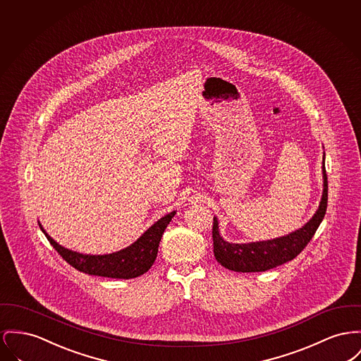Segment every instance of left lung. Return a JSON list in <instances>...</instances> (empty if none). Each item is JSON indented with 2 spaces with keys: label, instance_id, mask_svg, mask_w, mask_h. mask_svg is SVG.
<instances>
[{
  "label": "left lung",
  "instance_id": "left-lung-1",
  "mask_svg": "<svg viewBox=\"0 0 361 361\" xmlns=\"http://www.w3.org/2000/svg\"><path fill=\"white\" fill-rule=\"evenodd\" d=\"M327 174L323 155V195L318 212L301 229L293 233L250 244H231L225 241L218 232V221L212 222L214 256L226 269L237 273H257L274 269L300 254L311 241L324 218L327 209Z\"/></svg>",
  "mask_w": 361,
  "mask_h": 361
}]
</instances>
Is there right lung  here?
Masks as SVG:
<instances>
[{
  "instance_id": "obj_1",
  "label": "right lung",
  "mask_w": 361,
  "mask_h": 361,
  "mask_svg": "<svg viewBox=\"0 0 361 361\" xmlns=\"http://www.w3.org/2000/svg\"><path fill=\"white\" fill-rule=\"evenodd\" d=\"M174 214L176 212L162 216L137 241H135L126 250L110 255H83L69 251L57 244L46 233L41 224L39 226L53 248H56V251L63 256L65 262H68L76 270L90 276L129 279L143 276L146 271H149L158 254L161 237Z\"/></svg>"
}]
</instances>
